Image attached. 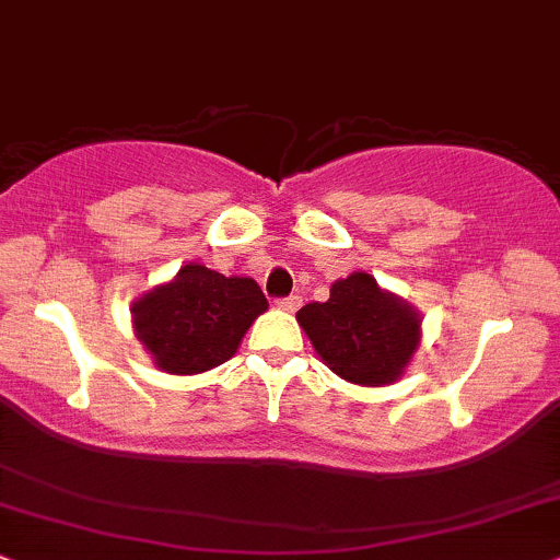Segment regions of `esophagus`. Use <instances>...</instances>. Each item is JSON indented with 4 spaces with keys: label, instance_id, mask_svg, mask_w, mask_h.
I'll use <instances>...</instances> for the list:
<instances>
[{
    "label": "esophagus",
    "instance_id": "obj_1",
    "mask_svg": "<svg viewBox=\"0 0 560 560\" xmlns=\"http://www.w3.org/2000/svg\"><path fill=\"white\" fill-rule=\"evenodd\" d=\"M275 306L282 308V312H295V308L301 306V299H299V295H288V299L275 301Z\"/></svg>",
    "mask_w": 560,
    "mask_h": 560
}]
</instances>
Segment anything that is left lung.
I'll return each mask as SVG.
<instances>
[{
  "mask_svg": "<svg viewBox=\"0 0 560 560\" xmlns=\"http://www.w3.org/2000/svg\"><path fill=\"white\" fill-rule=\"evenodd\" d=\"M295 319L324 365L358 386L399 382L423 335L418 308L384 291L369 272L335 280L329 299L306 303Z\"/></svg>",
  "mask_w": 560,
  "mask_h": 560,
  "instance_id": "obj_1",
  "label": "left lung"
}]
</instances>
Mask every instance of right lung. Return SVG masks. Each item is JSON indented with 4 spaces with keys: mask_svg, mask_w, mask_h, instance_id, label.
<instances>
[{
    "mask_svg": "<svg viewBox=\"0 0 560 560\" xmlns=\"http://www.w3.org/2000/svg\"><path fill=\"white\" fill-rule=\"evenodd\" d=\"M269 303L252 278L215 272L199 261L132 301V329L158 371L191 376L236 355Z\"/></svg>",
    "mask_w": 560,
    "mask_h": 560,
    "instance_id": "right-lung-1",
    "label": "right lung"
}]
</instances>
